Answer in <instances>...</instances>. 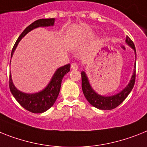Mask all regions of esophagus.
Here are the masks:
<instances>
[{
	"mask_svg": "<svg viewBox=\"0 0 147 147\" xmlns=\"http://www.w3.org/2000/svg\"><path fill=\"white\" fill-rule=\"evenodd\" d=\"M71 69L73 70H77L78 69V65L76 63H73L71 64Z\"/></svg>",
	"mask_w": 147,
	"mask_h": 147,
	"instance_id": "1",
	"label": "esophagus"
}]
</instances>
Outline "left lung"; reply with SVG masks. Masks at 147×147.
I'll use <instances>...</instances> for the list:
<instances>
[{"mask_svg": "<svg viewBox=\"0 0 147 147\" xmlns=\"http://www.w3.org/2000/svg\"><path fill=\"white\" fill-rule=\"evenodd\" d=\"M125 43L134 50L135 58H136L135 46L134 45V42L131 41V39L129 36H126ZM135 63H136V61H135ZM134 71H133L132 76H131L129 83L128 84L126 87L117 94L113 95V96H102V95L97 93L92 89L85 71H81V87H82V90H83L85 98H87V100L88 101L89 103L91 105L98 108V109L112 110L113 108H117L118 105H119L123 101L125 100V98L129 96V94L134 87V82H135V76H136V74H135V72H136V70H135L136 63H134Z\"/></svg>", "mask_w": 147, "mask_h": 147, "instance_id": "obj_1", "label": "left lung"}]
</instances>
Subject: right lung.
<instances>
[{"label":"right lung","mask_w":147,"mask_h":147,"mask_svg":"<svg viewBox=\"0 0 147 147\" xmlns=\"http://www.w3.org/2000/svg\"><path fill=\"white\" fill-rule=\"evenodd\" d=\"M55 22V18H42V19L35 21L28 27H27L24 31L21 34V35L18 36L17 41L15 43L13 50H12V53H11V57H13V53L16 49V47L18 46V42L26 34L35 28L54 26ZM69 70L70 64H66L65 66L58 68L55 71L50 82L48 84L46 87L41 91L34 92V93H26V92L18 90L13 84L11 72H9V89L17 102L23 108L28 110V111L34 113H43L51 108L53 105L55 104L60 92L63 78L69 71Z\"/></svg>","instance_id":"right-lung-1"}]
</instances>
